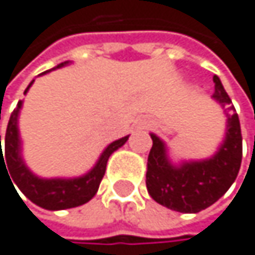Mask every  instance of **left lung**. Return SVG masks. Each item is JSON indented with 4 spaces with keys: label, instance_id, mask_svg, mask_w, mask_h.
<instances>
[{
    "label": "left lung",
    "instance_id": "obj_1",
    "mask_svg": "<svg viewBox=\"0 0 255 255\" xmlns=\"http://www.w3.org/2000/svg\"><path fill=\"white\" fill-rule=\"evenodd\" d=\"M214 94L227 116L225 139L211 158L185 161L173 165L167 149L155 133H150L152 149L147 158L146 185L153 201L179 213H199L222 198L236 181L242 162L240 122L231 99L225 93L218 76L213 77ZM233 110V114H228Z\"/></svg>",
    "mask_w": 255,
    "mask_h": 255
}]
</instances>
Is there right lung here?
Here are the masks:
<instances>
[{
    "instance_id": "1",
    "label": "right lung",
    "mask_w": 255,
    "mask_h": 255,
    "mask_svg": "<svg viewBox=\"0 0 255 255\" xmlns=\"http://www.w3.org/2000/svg\"><path fill=\"white\" fill-rule=\"evenodd\" d=\"M67 63L68 62L59 63L56 68H60L63 65H67ZM45 73H42V74H45ZM33 82L34 80H31V83L27 86L24 94L30 90ZM21 106H22V102H18V106L15 108V111L11 112V116H10L7 130H5L4 156H2V149H1L0 135V169L1 164H4L5 167V164L7 163L5 172L9 170L7 175L10 173L8 178H11V181H13L11 184H16L18 188L25 195V198H28L33 204L39 205L45 210L54 211V210L74 208V207L86 204L88 201H91L96 196L99 185L103 179L109 156L128 141L129 135L111 143L100 155L97 164L83 176L70 178V179L39 178L28 170V167L25 165V162L21 156V139H19V130H18V116H19Z\"/></svg>"
}]
</instances>
